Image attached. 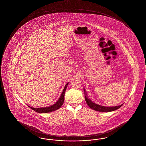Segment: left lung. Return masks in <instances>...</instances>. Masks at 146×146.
Returning a JSON list of instances; mask_svg holds the SVG:
<instances>
[{
    "instance_id": "8db88e82",
    "label": "left lung",
    "mask_w": 146,
    "mask_h": 146,
    "mask_svg": "<svg viewBox=\"0 0 146 146\" xmlns=\"http://www.w3.org/2000/svg\"><path fill=\"white\" fill-rule=\"evenodd\" d=\"M84 92H85V98L86 102L88 106H89L91 109L95 110L98 111H101V112H108V111H115L116 110L120 108L121 106L123 105V104L121 105L120 106H114V107H105V106H101L99 105H97L95 103L93 102L92 101L88 98L87 96V94L86 93L85 89H84Z\"/></svg>"
}]
</instances>
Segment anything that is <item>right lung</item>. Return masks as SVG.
I'll list each match as a JSON object with an SVG mask.
<instances>
[{
  "instance_id": "add662e5",
  "label": "right lung",
  "mask_w": 146,
  "mask_h": 146,
  "mask_svg": "<svg viewBox=\"0 0 146 146\" xmlns=\"http://www.w3.org/2000/svg\"><path fill=\"white\" fill-rule=\"evenodd\" d=\"M68 83H67L65 86V88L64 89V90L62 92V94L61 95L60 98L59 99V100L56 101V102L54 104V105H52V106L47 107H41V108H33L29 106L30 108L32 110H33V111H35L37 113H50L51 111H56L57 110H58L59 108H60L61 106L63 105L64 104V97H65V93L66 90V88L67 87Z\"/></svg>"
}]
</instances>
